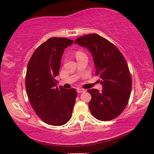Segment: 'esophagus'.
Listing matches in <instances>:
<instances>
[{
	"label": "esophagus",
	"mask_w": 154,
	"mask_h": 154,
	"mask_svg": "<svg viewBox=\"0 0 154 154\" xmlns=\"http://www.w3.org/2000/svg\"><path fill=\"white\" fill-rule=\"evenodd\" d=\"M85 89H77V92L78 93H84L85 92Z\"/></svg>",
	"instance_id": "esophagus-1"
}]
</instances>
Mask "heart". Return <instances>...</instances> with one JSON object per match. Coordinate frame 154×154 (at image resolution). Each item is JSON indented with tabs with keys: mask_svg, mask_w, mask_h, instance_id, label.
I'll return each mask as SVG.
<instances>
[{
	"mask_svg": "<svg viewBox=\"0 0 154 154\" xmlns=\"http://www.w3.org/2000/svg\"><path fill=\"white\" fill-rule=\"evenodd\" d=\"M84 55H86V54L81 50H77L76 52H75V56H76L77 59L82 56H84Z\"/></svg>",
	"mask_w": 154,
	"mask_h": 154,
	"instance_id": "1",
	"label": "heart"
}]
</instances>
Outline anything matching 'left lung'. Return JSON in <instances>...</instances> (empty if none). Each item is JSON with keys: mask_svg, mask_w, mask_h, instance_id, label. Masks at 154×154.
<instances>
[{"mask_svg": "<svg viewBox=\"0 0 154 154\" xmlns=\"http://www.w3.org/2000/svg\"><path fill=\"white\" fill-rule=\"evenodd\" d=\"M92 54L96 75L101 79V92L89 89V106L95 119L108 121L116 119L127 106L132 90V77L127 62L115 45L97 34L79 37L75 41Z\"/></svg>", "mask_w": 154, "mask_h": 154, "instance_id": "8db88e82", "label": "left lung"}]
</instances>
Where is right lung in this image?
<instances>
[{
  "mask_svg": "<svg viewBox=\"0 0 154 154\" xmlns=\"http://www.w3.org/2000/svg\"><path fill=\"white\" fill-rule=\"evenodd\" d=\"M73 40L51 38L34 51L28 61L25 85L31 105L39 118L52 126L66 124L71 117L77 92L56 87L64 50Z\"/></svg>",
  "mask_w": 154,
  "mask_h": 154,
  "instance_id": "add662e5",
  "label": "right lung"
}]
</instances>
